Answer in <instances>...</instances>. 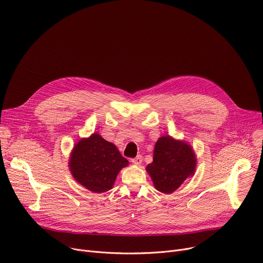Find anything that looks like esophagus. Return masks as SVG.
Listing matches in <instances>:
<instances>
[{
	"instance_id": "1",
	"label": "esophagus",
	"mask_w": 263,
	"mask_h": 263,
	"mask_svg": "<svg viewBox=\"0 0 263 263\" xmlns=\"http://www.w3.org/2000/svg\"><path fill=\"white\" fill-rule=\"evenodd\" d=\"M132 162L134 163V164H136V165H140L141 163H142V156H137L136 158H134V159H132Z\"/></svg>"
}]
</instances>
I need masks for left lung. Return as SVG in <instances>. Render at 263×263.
<instances>
[{"instance_id":"8db88e82","label":"left lung","mask_w":263,"mask_h":263,"mask_svg":"<svg viewBox=\"0 0 263 263\" xmlns=\"http://www.w3.org/2000/svg\"><path fill=\"white\" fill-rule=\"evenodd\" d=\"M196 164L195 153L185 141L163 136L156 142L153 162L146 166V172L156 190L171 194L195 174Z\"/></svg>"}]
</instances>
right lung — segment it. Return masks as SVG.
I'll return each instance as SVG.
<instances>
[{
	"label": "right lung",
	"instance_id": "right-lung-1",
	"mask_svg": "<svg viewBox=\"0 0 263 263\" xmlns=\"http://www.w3.org/2000/svg\"><path fill=\"white\" fill-rule=\"evenodd\" d=\"M68 163L77 182L100 194L112 189L119 172L128 165V161L115 144L96 133L74 144Z\"/></svg>",
	"mask_w": 263,
	"mask_h": 263
}]
</instances>
